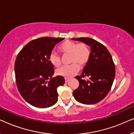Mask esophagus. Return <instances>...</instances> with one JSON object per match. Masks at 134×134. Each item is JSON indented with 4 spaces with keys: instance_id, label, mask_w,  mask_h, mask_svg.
<instances>
[{
    "instance_id": "1",
    "label": "esophagus",
    "mask_w": 134,
    "mask_h": 134,
    "mask_svg": "<svg viewBox=\"0 0 134 134\" xmlns=\"http://www.w3.org/2000/svg\"><path fill=\"white\" fill-rule=\"evenodd\" d=\"M65 82H66V83H67V82H68V81H69V79H68V78H65Z\"/></svg>"
}]
</instances>
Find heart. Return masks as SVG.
I'll return each instance as SVG.
<instances>
[{
	"label": "heart",
	"instance_id": "obj_1",
	"mask_svg": "<svg viewBox=\"0 0 134 134\" xmlns=\"http://www.w3.org/2000/svg\"><path fill=\"white\" fill-rule=\"evenodd\" d=\"M60 52L63 55H69V63L71 65L62 66L57 69L58 76L65 78H71L79 71V66H83L88 63L90 57V51L84 43L77 44L76 42L66 41L58 47ZM49 62L55 67H59L61 65L60 57L55 52L49 55Z\"/></svg>",
	"mask_w": 134,
	"mask_h": 134
}]
</instances>
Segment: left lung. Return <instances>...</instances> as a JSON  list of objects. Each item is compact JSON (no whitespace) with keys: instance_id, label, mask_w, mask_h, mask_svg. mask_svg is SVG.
Returning a JSON list of instances; mask_svg holds the SVG:
<instances>
[{"instance_id":"8db88e82","label":"left lung","mask_w":134,"mask_h":134,"mask_svg":"<svg viewBox=\"0 0 134 134\" xmlns=\"http://www.w3.org/2000/svg\"><path fill=\"white\" fill-rule=\"evenodd\" d=\"M90 47V57L81 73L76 78L79 86L73 91L78 102L84 104H96L102 100L110 90L115 76L112 57L103 44L90 38H71ZM87 76L88 80L83 78Z\"/></svg>"}]
</instances>
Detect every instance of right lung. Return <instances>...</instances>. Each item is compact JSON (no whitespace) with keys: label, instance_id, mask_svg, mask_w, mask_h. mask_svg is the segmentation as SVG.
I'll use <instances>...</instances> for the list:
<instances>
[{"label":"right lung","instance_id":"1","mask_svg":"<svg viewBox=\"0 0 134 134\" xmlns=\"http://www.w3.org/2000/svg\"><path fill=\"white\" fill-rule=\"evenodd\" d=\"M64 38L42 37L27 43L14 64L16 85L22 97L38 108L51 107L57 102V88L63 85V77L54 74L49 58L56 44Z\"/></svg>","mask_w":134,"mask_h":134}]
</instances>
